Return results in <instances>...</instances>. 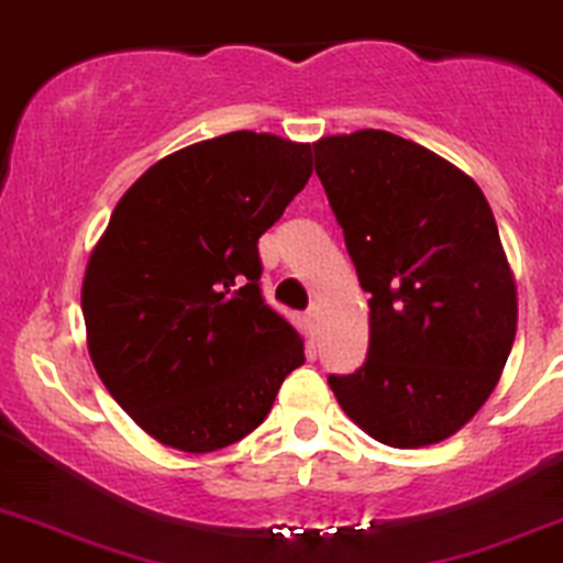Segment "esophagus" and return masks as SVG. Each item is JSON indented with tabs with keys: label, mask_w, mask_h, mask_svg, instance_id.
<instances>
[{
	"label": "esophagus",
	"mask_w": 563,
	"mask_h": 563,
	"mask_svg": "<svg viewBox=\"0 0 563 563\" xmlns=\"http://www.w3.org/2000/svg\"><path fill=\"white\" fill-rule=\"evenodd\" d=\"M308 324H310V330L319 332V324H321V308H319V305H310V310H308Z\"/></svg>",
	"instance_id": "1"
}]
</instances>
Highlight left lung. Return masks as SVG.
Returning a JSON list of instances; mask_svg holds the SVG:
<instances>
[{
	"instance_id": "1",
	"label": "left lung",
	"mask_w": 563,
	"mask_h": 563,
	"mask_svg": "<svg viewBox=\"0 0 563 563\" xmlns=\"http://www.w3.org/2000/svg\"><path fill=\"white\" fill-rule=\"evenodd\" d=\"M368 299V357L332 374L343 412L390 449L460 432L495 390L517 332L515 275L471 176L379 129L313 143Z\"/></svg>"
}]
</instances>
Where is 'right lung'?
Here are the masks:
<instances>
[{"mask_svg": "<svg viewBox=\"0 0 563 563\" xmlns=\"http://www.w3.org/2000/svg\"><path fill=\"white\" fill-rule=\"evenodd\" d=\"M310 173L308 143L231 131L159 159L114 206L81 283L87 349L159 443H239L305 363L299 332L261 297L258 239Z\"/></svg>", "mask_w": 563, "mask_h": 563, "instance_id": "add662e5", "label": "right lung"}]
</instances>
